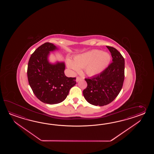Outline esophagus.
Returning <instances> with one entry per match:
<instances>
[{"instance_id":"1","label":"esophagus","mask_w":154,"mask_h":154,"mask_svg":"<svg viewBox=\"0 0 154 154\" xmlns=\"http://www.w3.org/2000/svg\"><path fill=\"white\" fill-rule=\"evenodd\" d=\"M81 79H82V78H80V77H77V78H76V82H79L80 80H81Z\"/></svg>"}]
</instances>
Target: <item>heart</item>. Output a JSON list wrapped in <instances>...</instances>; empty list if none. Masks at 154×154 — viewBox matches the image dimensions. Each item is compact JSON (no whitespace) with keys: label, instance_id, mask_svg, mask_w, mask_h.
<instances>
[{"label":"heart","instance_id":"obj_1","mask_svg":"<svg viewBox=\"0 0 154 154\" xmlns=\"http://www.w3.org/2000/svg\"><path fill=\"white\" fill-rule=\"evenodd\" d=\"M110 61L111 56L108 52L94 49L76 56L73 61L67 59L66 64L72 73L79 72L80 68H84L87 75L94 76L102 72Z\"/></svg>","mask_w":154,"mask_h":154}]
</instances>
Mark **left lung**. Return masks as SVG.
<instances>
[{
    "label": "left lung",
    "instance_id": "8db88e82",
    "mask_svg": "<svg viewBox=\"0 0 154 154\" xmlns=\"http://www.w3.org/2000/svg\"><path fill=\"white\" fill-rule=\"evenodd\" d=\"M111 53L112 62L98 75L85 79L88 84L83 95L89 103L103 106L111 103L121 91L125 80V59L117 49L106 46Z\"/></svg>",
    "mask_w": 154,
    "mask_h": 154
}]
</instances>
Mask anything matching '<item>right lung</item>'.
I'll return each instance as SVG.
<instances>
[{
    "mask_svg": "<svg viewBox=\"0 0 154 154\" xmlns=\"http://www.w3.org/2000/svg\"><path fill=\"white\" fill-rule=\"evenodd\" d=\"M58 49L51 43L43 44L31 54L27 67L29 83L34 94L41 101L49 105L63 101L76 83L75 78L65 75L64 62H49L50 52Z\"/></svg>",
    "mask_w": 154,
    "mask_h": 154,
    "instance_id": "1",
    "label": "right lung"
}]
</instances>
